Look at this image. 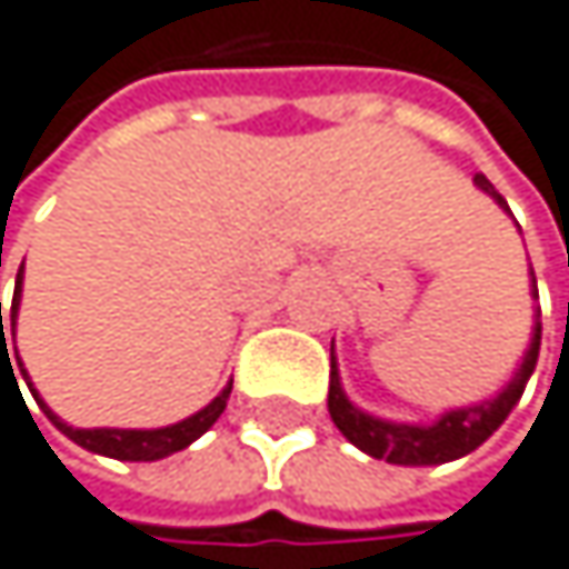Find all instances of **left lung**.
Segmentation results:
<instances>
[{"label":"left lung","mask_w":569,"mask_h":569,"mask_svg":"<svg viewBox=\"0 0 569 569\" xmlns=\"http://www.w3.org/2000/svg\"><path fill=\"white\" fill-rule=\"evenodd\" d=\"M475 186L486 196H492V200L499 203V210L509 213V203L502 200V196L496 192V186L481 172L475 176ZM529 295L539 298L532 268H529ZM539 339H543V322H539V311H536L529 349L522 352V362L516 366V373L509 377V383L496 397H486V400L468 403V407H451L431 423L387 420V417L366 413L362 407H356L342 390V377H339V366H336V356H332V377H329L332 423L342 431V438L349 445H356L369 458H383L390 465L423 468V465H445V461L465 458L478 445H486L502 428V420L512 413V407L519 403V397H522V390H526V383L532 377V369H536V359H539Z\"/></svg>","instance_id":"obj_1"}]
</instances>
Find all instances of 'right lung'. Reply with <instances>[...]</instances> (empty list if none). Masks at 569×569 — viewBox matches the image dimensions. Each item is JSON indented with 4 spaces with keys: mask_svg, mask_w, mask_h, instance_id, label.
Returning <instances> with one entry per match:
<instances>
[{
    "mask_svg": "<svg viewBox=\"0 0 569 569\" xmlns=\"http://www.w3.org/2000/svg\"><path fill=\"white\" fill-rule=\"evenodd\" d=\"M19 298H22V268H19V274H16V295H12V332H9V339L16 342V316H19ZM0 366L9 362V349H6V332H2V301H0ZM12 369V366H9ZM19 369H22V362H19ZM22 377H26V383H30V373L22 369ZM12 380H16V373H12ZM30 390H33V397H37V403H40V410L50 417V423L60 431V435H67L73 445H80V448H88V451H94V455H104V458H118V461H159V458H169V455H176V451H182V448H189L196 438H203L213 423H217V417L227 410V400H230V390H233V380L203 407V410H196L192 417H186V420H179V423H169V428H149V431H134V428H70L67 420H60L47 403H43V397L37 393V387L30 383Z\"/></svg>",
    "mask_w": 569,
    "mask_h": 569,
    "instance_id": "1",
    "label": "right lung"
}]
</instances>
